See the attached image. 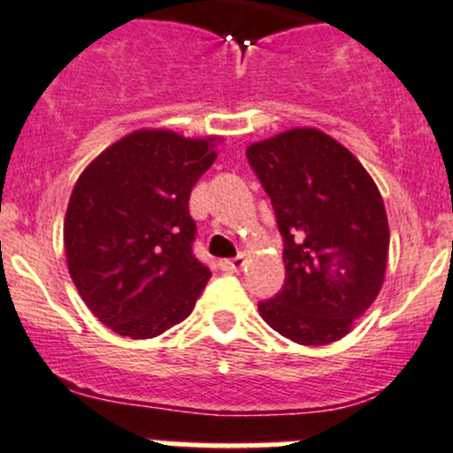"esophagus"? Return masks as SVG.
<instances>
[{"instance_id":"1","label":"esophagus","mask_w":453,"mask_h":453,"mask_svg":"<svg viewBox=\"0 0 453 453\" xmlns=\"http://www.w3.org/2000/svg\"><path fill=\"white\" fill-rule=\"evenodd\" d=\"M244 264H247V256L241 253V256H236L234 259H223L221 268L226 270V273H238V270L244 268Z\"/></svg>"}]
</instances>
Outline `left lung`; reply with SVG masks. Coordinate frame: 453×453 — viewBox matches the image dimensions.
<instances>
[{
  "instance_id": "8db88e82",
  "label": "left lung",
  "mask_w": 453,
  "mask_h": 453,
  "mask_svg": "<svg viewBox=\"0 0 453 453\" xmlns=\"http://www.w3.org/2000/svg\"><path fill=\"white\" fill-rule=\"evenodd\" d=\"M247 159L283 236L285 285L257 304L259 315L298 345L342 339L386 277L389 227L375 180L315 127L253 142Z\"/></svg>"
}]
</instances>
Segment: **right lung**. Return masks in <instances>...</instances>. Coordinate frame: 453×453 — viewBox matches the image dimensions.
<instances>
[{"label": "right lung", "mask_w": 453, "mask_h": 453, "mask_svg": "<svg viewBox=\"0 0 453 453\" xmlns=\"http://www.w3.org/2000/svg\"><path fill=\"white\" fill-rule=\"evenodd\" d=\"M215 138L138 129L78 176L64 219L67 270L91 313L129 339H153L194 311L211 270L191 244V187Z\"/></svg>", "instance_id": "add662e5"}]
</instances>
